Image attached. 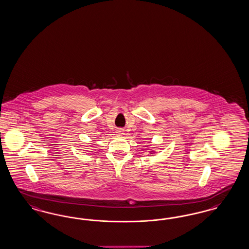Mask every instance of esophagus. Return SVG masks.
Here are the masks:
<instances>
[{
    "mask_svg": "<svg viewBox=\"0 0 249 249\" xmlns=\"http://www.w3.org/2000/svg\"><path fill=\"white\" fill-rule=\"evenodd\" d=\"M117 133H118L119 135H122V134H123V130H122V129H119L117 130Z\"/></svg>",
    "mask_w": 249,
    "mask_h": 249,
    "instance_id": "1",
    "label": "esophagus"
}]
</instances>
